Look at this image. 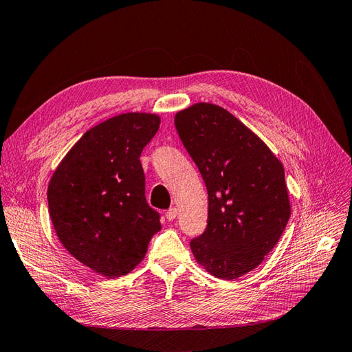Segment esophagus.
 Wrapping results in <instances>:
<instances>
[{"label": "esophagus", "instance_id": "obj_1", "mask_svg": "<svg viewBox=\"0 0 352 352\" xmlns=\"http://www.w3.org/2000/svg\"><path fill=\"white\" fill-rule=\"evenodd\" d=\"M176 216H177V210H176L175 207L168 208V210L166 211V219H167V220H170V221L175 220V219H176Z\"/></svg>", "mask_w": 352, "mask_h": 352}]
</instances>
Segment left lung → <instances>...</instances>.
<instances>
[{
	"instance_id": "8db88e82",
	"label": "left lung",
	"mask_w": 352,
	"mask_h": 352,
	"mask_svg": "<svg viewBox=\"0 0 352 352\" xmlns=\"http://www.w3.org/2000/svg\"><path fill=\"white\" fill-rule=\"evenodd\" d=\"M175 126L208 192L207 228L190 241L208 273L232 280L264 260L291 216L282 163L235 116L199 102Z\"/></svg>"
}]
</instances>
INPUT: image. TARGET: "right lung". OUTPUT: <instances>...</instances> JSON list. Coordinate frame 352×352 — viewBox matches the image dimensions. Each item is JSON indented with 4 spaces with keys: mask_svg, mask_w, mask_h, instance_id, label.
Listing matches in <instances>:
<instances>
[{
    "mask_svg": "<svg viewBox=\"0 0 352 352\" xmlns=\"http://www.w3.org/2000/svg\"><path fill=\"white\" fill-rule=\"evenodd\" d=\"M158 127L155 114L111 117L83 133L50 180L48 210L60 242L105 278L132 272L162 229L140 162Z\"/></svg>",
    "mask_w": 352,
    "mask_h": 352,
    "instance_id": "obj_1",
    "label": "right lung"
}]
</instances>
